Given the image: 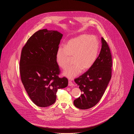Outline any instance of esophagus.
<instances>
[{
  "label": "esophagus",
  "mask_w": 134,
  "mask_h": 134,
  "mask_svg": "<svg viewBox=\"0 0 134 134\" xmlns=\"http://www.w3.org/2000/svg\"><path fill=\"white\" fill-rule=\"evenodd\" d=\"M73 85H74V84L72 83L71 81H68V86H73Z\"/></svg>",
  "instance_id": "esophagus-1"
}]
</instances>
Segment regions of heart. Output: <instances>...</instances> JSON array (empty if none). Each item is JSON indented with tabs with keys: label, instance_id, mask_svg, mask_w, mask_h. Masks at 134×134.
I'll list each match as a JSON object with an SVG mask.
<instances>
[{
	"label": "heart",
	"instance_id": "heart-1",
	"mask_svg": "<svg viewBox=\"0 0 134 134\" xmlns=\"http://www.w3.org/2000/svg\"><path fill=\"white\" fill-rule=\"evenodd\" d=\"M99 45L96 37L82 35L70 40L65 47H59L56 54L58 65L63 69L68 66L70 57H73V65L63 72L69 79L77 76L82 70H88L96 62Z\"/></svg>",
	"mask_w": 134,
	"mask_h": 134
}]
</instances>
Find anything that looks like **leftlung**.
<instances>
[{
    "mask_svg": "<svg viewBox=\"0 0 134 134\" xmlns=\"http://www.w3.org/2000/svg\"><path fill=\"white\" fill-rule=\"evenodd\" d=\"M102 49L93 66L81 76L74 80L82 94L73 102L81 109L92 108L99 102L111 77L112 59L110 49L102 38Z\"/></svg>",
    "mask_w": 134,
    "mask_h": 134,
    "instance_id": "left-lung-1",
    "label": "left lung"
}]
</instances>
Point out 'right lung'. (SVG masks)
I'll return each instance as SVG.
<instances>
[{"instance_id": "obj_1", "label": "right lung", "mask_w": 134, "mask_h": 134, "mask_svg": "<svg viewBox=\"0 0 134 134\" xmlns=\"http://www.w3.org/2000/svg\"><path fill=\"white\" fill-rule=\"evenodd\" d=\"M63 35L57 31L41 30L27 40L20 60L21 80L30 98L39 107H47L56 100L58 89L68 86L59 78L56 54Z\"/></svg>"}]
</instances>
